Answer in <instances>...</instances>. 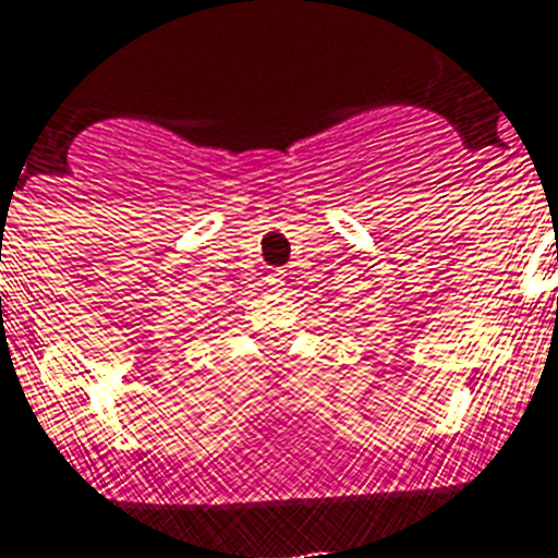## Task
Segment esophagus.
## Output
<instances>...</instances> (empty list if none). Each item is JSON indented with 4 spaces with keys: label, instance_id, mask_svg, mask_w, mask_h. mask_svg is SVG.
Wrapping results in <instances>:
<instances>
[{
    "label": "esophagus",
    "instance_id": "obj_1",
    "mask_svg": "<svg viewBox=\"0 0 558 558\" xmlns=\"http://www.w3.org/2000/svg\"><path fill=\"white\" fill-rule=\"evenodd\" d=\"M264 280H267V286H269V289H275V291H278V289H283V286H286V280H283V272H280V269H272V272H269L267 278H264Z\"/></svg>",
    "mask_w": 558,
    "mask_h": 558
}]
</instances>
